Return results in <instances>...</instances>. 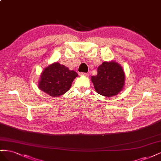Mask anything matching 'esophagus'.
<instances>
[{"instance_id":"34e87169","label":"esophagus","mask_w":161,"mask_h":161,"mask_svg":"<svg viewBox=\"0 0 161 161\" xmlns=\"http://www.w3.org/2000/svg\"><path fill=\"white\" fill-rule=\"evenodd\" d=\"M80 75L81 76H87L89 75L88 73H85V72H80Z\"/></svg>"}]
</instances>
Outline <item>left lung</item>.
<instances>
[{"mask_svg": "<svg viewBox=\"0 0 161 161\" xmlns=\"http://www.w3.org/2000/svg\"><path fill=\"white\" fill-rule=\"evenodd\" d=\"M97 93L105 97L118 95L122 91L125 74L122 67L115 61L103 62L97 69V75L91 76Z\"/></svg>", "mask_w": 161, "mask_h": 161, "instance_id": "1", "label": "left lung"}]
</instances>
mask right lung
Instances as JSON below:
<instances>
[{
  "mask_svg": "<svg viewBox=\"0 0 161 161\" xmlns=\"http://www.w3.org/2000/svg\"><path fill=\"white\" fill-rule=\"evenodd\" d=\"M78 74L60 63L47 66L42 72L38 87L52 97L64 95L70 89L72 82Z\"/></svg>",
  "mask_w": 161,
  "mask_h": 161,
  "instance_id": "add662e5",
  "label": "right lung"
}]
</instances>
